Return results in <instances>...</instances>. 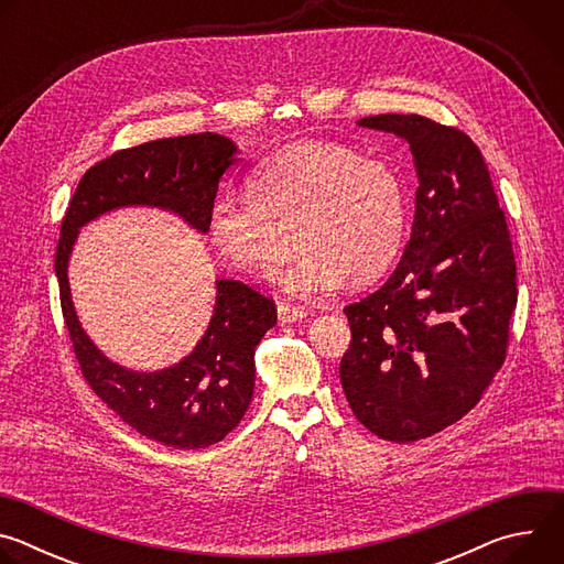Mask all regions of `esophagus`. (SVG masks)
Wrapping results in <instances>:
<instances>
[{"label": "esophagus", "mask_w": 564, "mask_h": 564, "mask_svg": "<svg viewBox=\"0 0 564 564\" xmlns=\"http://www.w3.org/2000/svg\"><path fill=\"white\" fill-rule=\"evenodd\" d=\"M276 316H279V324L285 326V324H294V321H301L305 316V310L303 307H296L292 303H285L281 301L276 305Z\"/></svg>", "instance_id": "esophagus-1"}]
</instances>
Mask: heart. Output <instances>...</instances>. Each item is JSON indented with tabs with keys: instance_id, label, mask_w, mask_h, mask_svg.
Listing matches in <instances>:
<instances>
[{
	"instance_id": "b5f03b06",
	"label": "heart",
	"mask_w": 564,
	"mask_h": 564,
	"mask_svg": "<svg viewBox=\"0 0 564 564\" xmlns=\"http://www.w3.org/2000/svg\"><path fill=\"white\" fill-rule=\"evenodd\" d=\"M248 194L212 203V246L257 279H272L296 246L301 254L281 279L296 299H321L346 279L375 281L404 243V185L381 160L344 144L299 142L279 151L252 172Z\"/></svg>"
}]
</instances>
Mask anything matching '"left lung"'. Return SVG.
Listing matches in <instances>:
<instances>
[{"instance_id":"obj_1","label":"left lung","mask_w":564,"mask_h":564,"mask_svg":"<svg viewBox=\"0 0 564 564\" xmlns=\"http://www.w3.org/2000/svg\"><path fill=\"white\" fill-rule=\"evenodd\" d=\"M357 124L406 140L420 187L399 265L344 307L352 341L339 377L355 417L406 444L462 420L505 364L516 261L487 163L464 131L417 113Z\"/></svg>"}]
</instances>
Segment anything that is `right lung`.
I'll return each mask as SVG.
<instances>
[{"label":"right lung","instance_id":"add662e5","mask_svg":"<svg viewBox=\"0 0 564 564\" xmlns=\"http://www.w3.org/2000/svg\"><path fill=\"white\" fill-rule=\"evenodd\" d=\"M236 144L218 133L151 140L116 151L79 181L59 229L55 274L75 359L105 404L133 431L163 446L194 451L220 442L243 420L254 394V352L276 324L272 299L240 281L218 279L209 326L178 364L138 372L111 361L83 330L68 288L79 227L120 207H158L207 234L220 176Z\"/></svg>","mask_w":564,"mask_h":564}]
</instances>
